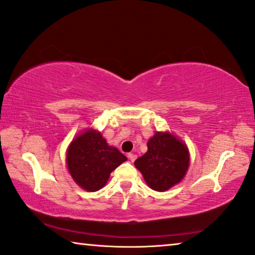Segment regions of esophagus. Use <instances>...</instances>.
Returning a JSON list of instances; mask_svg holds the SVG:
<instances>
[{
	"label": "esophagus",
	"mask_w": 255,
	"mask_h": 255,
	"mask_svg": "<svg viewBox=\"0 0 255 255\" xmlns=\"http://www.w3.org/2000/svg\"><path fill=\"white\" fill-rule=\"evenodd\" d=\"M128 159L131 160V162H134L135 158H136V155H134V154H131V152H130V154L128 155Z\"/></svg>",
	"instance_id": "1"
}]
</instances>
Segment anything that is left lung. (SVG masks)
<instances>
[{
	"label": "left lung",
	"instance_id": "1",
	"mask_svg": "<svg viewBox=\"0 0 255 255\" xmlns=\"http://www.w3.org/2000/svg\"><path fill=\"white\" fill-rule=\"evenodd\" d=\"M148 150L135 159L149 188L165 191L185 178L189 167V151L185 143L170 132H156L147 142Z\"/></svg>",
	"mask_w": 255,
	"mask_h": 255
}]
</instances>
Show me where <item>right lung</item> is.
Returning a JSON list of instances; mask_svg holds the SVG:
<instances>
[{
    "label": "right lung",
    "mask_w": 255,
    "mask_h": 255,
    "mask_svg": "<svg viewBox=\"0 0 255 255\" xmlns=\"http://www.w3.org/2000/svg\"><path fill=\"white\" fill-rule=\"evenodd\" d=\"M128 158L117 148L108 146L100 132L88 128L70 142L66 162L70 175L78 186L98 191L109 175Z\"/></svg>",
    "instance_id": "1"
}]
</instances>
